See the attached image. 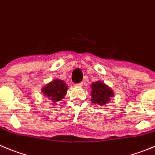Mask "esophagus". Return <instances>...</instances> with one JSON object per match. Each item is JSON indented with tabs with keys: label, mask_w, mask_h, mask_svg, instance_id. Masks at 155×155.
I'll return each mask as SVG.
<instances>
[{
	"label": "esophagus",
	"mask_w": 155,
	"mask_h": 155,
	"mask_svg": "<svg viewBox=\"0 0 155 155\" xmlns=\"http://www.w3.org/2000/svg\"><path fill=\"white\" fill-rule=\"evenodd\" d=\"M82 85H83V83L82 82H81V83L78 84H76V87H81Z\"/></svg>",
	"instance_id": "obj_1"
}]
</instances>
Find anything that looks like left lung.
<instances>
[{
    "label": "left lung",
    "mask_w": 155,
    "mask_h": 155,
    "mask_svg": "<svg viewBox=\"0 0 155 155\" xmlns=\"http://www.w3.org/2000/svg\"><path fill=\"white\" fill-rule=\"evenodd\" d=\"M91 101L98 105H105L110 101V98L113 97V90L101 81L94 82L91 85Z\"/></svg>",
    "instance_id": "1"
}]
</instances>
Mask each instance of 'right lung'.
Here are the masks:
<instances>
[{"label": "right lung", "instance_id": "add662e5", "mask_svg": "<svg viewBox=\"0 0 155 155\" xmlns=\"http://www.w3.org/2000/svg\"><path fill=\"white\" fill-rule=\"evenodd\" d=\"M67 90L68 87L64 81L55 79L45 85L42 88V92L53 102H58L64 98L67 94Z\"/></svg>", "mask_w": 155, "mask_h": 155}]
</instances>
